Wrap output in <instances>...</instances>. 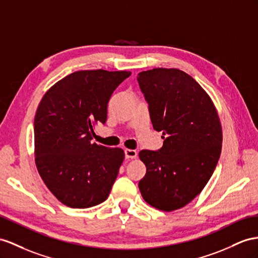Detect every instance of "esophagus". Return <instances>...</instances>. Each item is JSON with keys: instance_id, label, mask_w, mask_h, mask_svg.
Here are the masks:
<instances>
[{"instance_id": "obj_1", "label": "esophagus", "mask_w": 258, "mask_h": 258, "mask_svg": "<svg viewBox=\"0 0 258 258\" xmlns=\"http://www.w3.org/2000/svg\"><path fill=\"white\" fill-rule=\"evenodd\" d=\"M124 153L126 159H134V158L137 157V151L134 149H125Z\"/></svg>"}]
</instances>
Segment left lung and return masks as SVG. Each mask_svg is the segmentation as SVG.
<instances>
[{
	"instance_id": "1",
	"label": "left lung",
	"mask_w": 258,
	"mask_h": 258,
	"mask_svg": "<svg viewBox=\"0 0 258 258\" xmlns=\"http://www.w3.org/2000/svg\"><path fill=\"white\" fill-rule=\"evenodd\" d=\"M137 81L164 140L157 151L140 153L147 170L138 187L150 206L172 211L192 202L213 175L221 154L220 120L207 92L185 72L154 69Z\"/></svg>"
}]
</instances>
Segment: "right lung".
I'll list each match as a JSON object with an SVG mask.
<instances>
[{"label": "right lung", "mask_w": 258, "mask_h": 258, "mask_svg": "<svg viewBox=\"0 0 258 258\" xmlns=\"http://www.w3.org/2000/svg\"><path fill=\"white\" fill-rule=\"evenodd\" d=\"M131 72L78 71L45 92L35 115L38 172L58 201L89 208L107 200L124 160L121 148L92 143L107 121L108 102Z\"/></svg>", "instance_id": "right-lung-1"}]
</instances>
